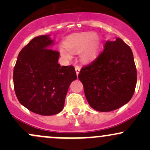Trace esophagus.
<instances>
[{
    "label": "esophagus",
    "instance_id": "1",
    "mask_svg": "<svg viewBox=\"0 0 150 150\" xmlns=\"http://www.w3.org/2000/svg\"><path fill=\"white\" fill-rule=\"evenodd\" d=\"M75 68V71H76L77 75H78V74L80 73V66H78V65H76Z\"/></svg>",
    "mask_w": 150,
    "mask_h": 150
}]
</instances>
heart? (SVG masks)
<instances>
[{
  "mask_svg": "<svg viewBox=\"0 0 150 150\" xmlns=\"http://www.w3.org/2000/svg\"><path fill=\"white\" fill-rule=\"evenodd\" d=\"M64 46L70 52L80 51V57L83 61H93L100 52L101 41L93 32H81L68 36L65 39ZM63 48L60 49V53L63 58H70L71 55Z\"/></svg>",
  "mask_w": 150,
  "mask_h": 150,
  "instance_id": "heart-1",
  "label": "heart"
}]
</instances>
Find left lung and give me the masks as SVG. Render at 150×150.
I'll use <instances>...</instances> for the list:
<instances>
[{
  "label": "left lung",
  "instance_id": "1",
  "mask_svg": "<svg viewBox=\"0 0 150 150\" xmlns=\"http://www.w3.org/2000/svg\"><path fill=\"white\" fill-rule=\"evenodd\" d=\"M104 51L78 75L89 106L101 112L118 109L135 92L137 70L130 46L122 39L107 41Z\"/></svg>",
  "mask_w": 150,
  "mask_h": 150
}]
</instances>
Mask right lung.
Returning a JSON list of instances; mask_svg holds the SVG:
<instances>
[{"label": "right lung", "instance_id": "add662e5", "mask_svg": "<svg viewBox=\"0 0 150 150\" xmlns=\"http://www.w3.org/2000/svg\"><path fill=\"white\" fill-rule=\"evenodd\" d=\"M49 35L34 38L20 51L13 70L15 94L32 112L51 116L63 108L68 87L77 75L73 65L61 66L60 53L49 49Z\"/></svg>", "mask_w": 150, "mask_h": 150}]
</instances>
